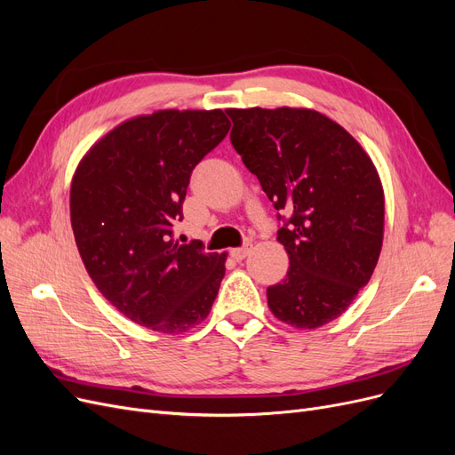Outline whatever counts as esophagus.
<instances>
[{"instance_id": "1", "label": "esophagus", "mask_w": 455, "mask_h": 455, "mask_svg": "<svg viewBox=\"0 0 455 455\" xmlns=\"http://www.w3.org/2000/svg\"><path fill=\"white\" fill-rule=\"evenodd\" d=\"M251 252H252V244H251V243H246L244 246H241V249H233L229 254H231V258H233V259L241 261V259H244L246 256H249Z\"/></svg>"}]
</instances>
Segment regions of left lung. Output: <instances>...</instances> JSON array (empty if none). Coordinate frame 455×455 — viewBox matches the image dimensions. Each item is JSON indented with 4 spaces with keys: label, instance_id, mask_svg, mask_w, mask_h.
I'll return each instance as SVG.
<instances>
[{
    "label": "left lung",
    "instance_id": "8db88e82",
    "mask_svg": "<svg viewBox=\"0 0 455 455\" xmlns=\"http://www.w3.org/2000/svg\"><path fill=\"white\" fill-rule=\"evenodd\" d=\"M231 144L277 211L291 267L267 288L271 313L313 330L346 311L370 281L383 243L385 199L364 148L309 108L226 109Z\"/></svg>",
    "mask_w": 455,
    "mask_h": 455
}]
</instances>
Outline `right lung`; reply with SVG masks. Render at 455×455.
<instances>
[{
  "label": "right lung",
  "mask_w": 455,
  "mask_h": 455,
  "mask_svg": "<svg viewBox=\"0 0 455 455\" xmlns=\"http://www.w3.org/2000/svg\"><path fill=\"white\" fill-rule=\"evenodd\" d=\"M222 109H159L119 123L81 157L70 220L100 294L132 323L182 334L211 313L226 273L222 252L180 244L172 228L196 164L226 139Z\"/></svg>",
  "instance_id": "1"
}]
</instances>
